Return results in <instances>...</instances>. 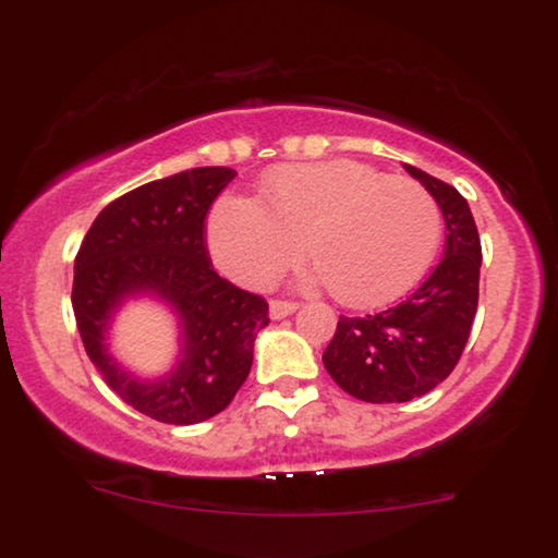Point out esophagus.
<instances>
[{
	"mask_svg": "<svg viewBox=\"0 0 558 558\" xmlns=\"http://www.w3.org/2000/svg\"><path fill=\"white\" fill-rule=\"evenodd\" d=\"M294 310H296V302H289V300H271V304H269V315H271V319L289 317Z\"/></svg>",
	"mask_w": 558,
	"mask_h": 558,
	"instance_id": "esophagus-1",
	"label": "esophagus"
}]
</instances>
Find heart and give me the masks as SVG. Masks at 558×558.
<instances>
[{
  "mask_svg": "<svg viewBox=\"0 0 558 558\" xmlns=\"http://www.w3.org/2000/svg\"><path fill=\"white\" fill-rule=\"evenodd\" d=\"M441 241L439 203L424 185L355 159L284 165L262 203L228 197L213 210L208 246L226 277L266 287L302 254L348 307H376L429 269Z\"/></svg>",
  "mask_w": 558,
  "mask_h": 558,
  "instance_id": "obj_1",
  "label": "heart"
}]
</instances>
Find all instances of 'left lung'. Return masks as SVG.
<instances>
[{"instance_id": "obj_1", "label": "left lung", "mask_w": 558, "mask_h": 558, "mask_svg": "<svg viewBox=\"0 0 558 558\" xmlns=\"http://www.w3.org/2000/svg\"><path fill=\"white\" fill-rule=\"evenodd\" d=\"M439 203L447 223L445 256L396 307L340 315L323 363L335 384L368 403H401L439 386L468 345L477 312L483 248L470 205L452 185L407 165Z\"/></svg>"}]
</instances>
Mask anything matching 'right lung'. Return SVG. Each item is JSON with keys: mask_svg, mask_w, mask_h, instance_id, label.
<instances>
[{"mask_svg": "<svg viewBox=\"0 0 558 558\" xmlns=\"http://www.w3.org/2000/svg\"><path fill=\"white\" fill-rule=\"evenodd\" d=\"M233 178L231 167H195L147 182L98 213L75 256L73 312L90 363L155 422L220 414L248 376L256 332L269 325L264 296L218 277L205 241L210 205ZM134 291L162 295L183 319L179 368L151 385L121 372L102 348L112 310Z\"/></svg>", "mask_w": 558, "mask_h": 558, "instance_id": "obj_1", "label": "right lung"}]
</instances>
